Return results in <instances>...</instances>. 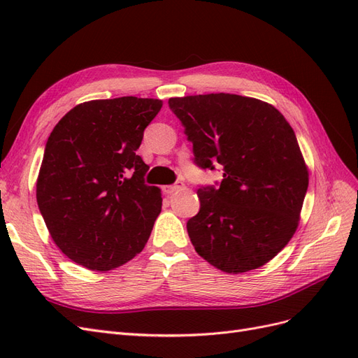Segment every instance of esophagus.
Listing matches in <instances>:
<instances>
[{
	"label": "esophagus",
	"mask_w": 358,
	"mask_h": 358,
	"mask_svg": "<svg viewBox=\"0 0 358 358\" xmlns=\"http://www.w3.org/2000/svg\"><path fill=\"white\" fill-rule=\"evenodd\" d=\"M183 188H185V183H183V182H176L175 185H167V187H164V192H166V194H175V192H178V191H182Z\"/></svg>",
	"instance_id": "esophagus-1"
}]
</instances>
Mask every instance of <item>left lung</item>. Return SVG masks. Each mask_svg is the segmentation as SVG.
I'll use <instances>...</instances> for the list:
<instances>
[{
	"label": "left lung",
	"mask_w": 358,
	"mask_h": 358,
	"mask_svg": "<svg viewBox=\"0 0 358 358\" xmlns=\"http://www.w3.org/2000/svg\"><path fill=\"white\" fill-rule=\"evenodd\" d=\"M201 169L222 167L218 188L197 191L200 210L188 236L206 262L225 273L264 266L296 233L309 173L297 138L272 104L236 94L169 100Z\"/></svg>",
	"instance_id": "8db88e82"
}]
</instances>
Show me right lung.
<instances>
[{
  "label": "right lung",
  "instance_id": "obj_1",
  "mask_svg": "<svg viewBox=\"0 0 358 358\" xmlns=\"http://www.w3.org/2000/svg\"><path fill=\"white\" fill-rule=\"evenodd\" d=\"M162 101L92 100L52 129L37 179V203L53 242L90 270L116 268L145 248L161 212L158 187L136 150Z\"/></svg>",
  "mask_w": 358,
  "mask_h": 358
}]
</instances>
